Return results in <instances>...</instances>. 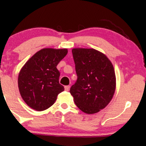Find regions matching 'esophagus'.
<instances>
[{
    "label": "esophagus",
    "instance_id": "obj_1",
    "mask_svg": "<svg viewBox=\"0 0 146 146\" xmlns=\"http://www.w3.org/2000/svg\"><path fill=\"white\" fill-rule=\"evenodd\" d=\"M64 88L66 91H69V90H70V86H69V85H67V86H65Z\"/></svg>",
    "mask_w": 146,
    "mask_h": 146
}]
</instances>
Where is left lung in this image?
<instances>
[{
	"label": "left lung",
	"mask_w": 146,
	"mask_h": 146,
	"mask_svg": "<svg viewBox=\"0 0 146 146\" xmlns=\"http://www.w3.org/2000/svg\"><path fill=\"white\" fill-rule=\"evenodd\" d=\"M78 80L70 88L76 106L88 114L98 113L112 100L116 90L114 66L95 48L72 49Z\"/></svg>",
	"instance_id": "obj_1"
}]
</instances>
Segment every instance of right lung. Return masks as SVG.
<instances>
[{
    "mask_svg": "<svg viewBox=\"0 0 146 146\" xmlns=\"http://www.w3.org/2000/svg\"><path fill=\"white\" fill-rule=\"evenodd\" d=\"M67 54V48H42L20 69L19 91L30 108L39 111L49 108L64 90L59 84L60 73L56 66Z\"/></svg>",
    "mask_w": 146,
    "mask_h": 146,
    "instance_id": "add662e5",
    "label": "right lung"
}]
</instances>
